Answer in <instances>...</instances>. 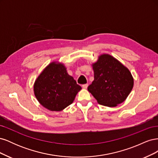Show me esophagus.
I'll use <instances>...</instances> for the list:
<instances>
[{"label": "esophagus", "mask_w": 158, "mask_h": 158, "mask_svg": "<svg viewBox=\"0 0 158 158\" xmlns=\"http://www.w3.org/2000/svg\"><path fill=\"white\" fill-rule=\"evenodd\" d=\"M88 86V84H83L82 85V88H84V89H86Z\"/></svg>", "instance_id": "34e87169"}]
</instances>
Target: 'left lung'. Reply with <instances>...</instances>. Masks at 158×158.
I'll return each instance as SVG.
<instances>
[{
    "label": "left lung",
    "instance_id": "8db88e82",
    "mask_svg": "<svg viewBox=\"0 0 158 158\" xmlns=\"http://www.w3.org/2000/svg\"><path fill=\"white\" fill-rule=\"evenodd\" d=\"M92 66L94 80L88 89L98 103L107 107H115L125 101L134 85L129 70L107 54L100 55Z\"/></svg>",
    "mask_w": 158,
    "mask_h": 158
}]
</instances>
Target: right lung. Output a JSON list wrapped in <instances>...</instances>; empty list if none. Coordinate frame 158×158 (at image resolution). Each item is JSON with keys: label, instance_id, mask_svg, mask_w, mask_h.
<instances>
[{"label": "right lung", "instance_id": "1", "mask_svg": "<svg viewBox=\"0 0 158 158\" xmlns=\"http://www.w3.org/2000/svg\"><path fill=\"white\" fill-rule=\"evenodd\" d=\"M81 89L64 64L55 62L43 70L33 87L37 101L52 111H60L70 106Z\"/></svg>", "mask_w": 158, "mask_h": 158}]
</instances>
